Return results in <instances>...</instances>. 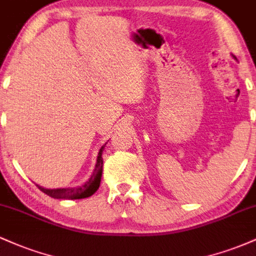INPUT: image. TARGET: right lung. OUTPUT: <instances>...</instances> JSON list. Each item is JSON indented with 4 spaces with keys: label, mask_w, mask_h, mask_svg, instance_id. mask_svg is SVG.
Here are the masks:
<instances>
[{
    "label": "right lung",
    "mask_w": 256,
    "mask_h": 256,
    "mask_svg": "<svg viewBox=\"0 0 256 256\" xmlns=\"http://www.w3.org/2000/svg\"><path fill=\"white\" fill-rule=\"evenodd\" d=\"M104 146H101L98 154V160H96L95 168H94L92 174L90 176V178L88 179L85 183H83L79 186H72V188H58V189H46V188L40 186V190H42L44 194H46L48 196L54 198H64V200H79V198H89L98 192L100 183H101V177H102V171H104V158H102V152H104Z\"/></svg>",
    "instance_id": "right-lung-1"
}]
</instances>
